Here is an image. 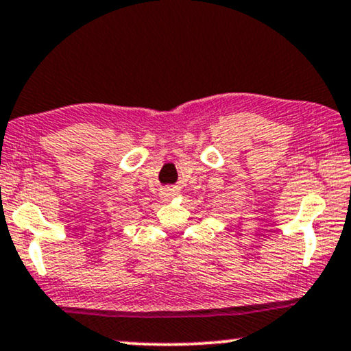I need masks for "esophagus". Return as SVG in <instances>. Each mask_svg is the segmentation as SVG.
<instances>
[{"label": "esophagus", "instance_id": "obj_1", "mask_svg": "<svg viewBox=\"0 0 351 351\" xmlns=\"http://www.w3.org/2000/svg\"><path fill=\"white\" fill-rule=\"evenodd\" d=\"M163 194H165V197H170V196H173V194H175V189H173V188H167L165 193H163Z\"/></svg>", "mask_w": 351, "mask_h": 351}]
</instances>
